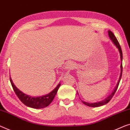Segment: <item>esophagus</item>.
Returning <instances> with one entry per match:
<instances>
[{
    "mask_svg": "<svg viewBox=\"0 0 130 130\" xmlns=\"http://www.w3.org/2000/svg\"><path fill=\"white\" fill-rule=\"evenodd\" d=\"M74 67L75 64L72 62H68L67 63V65H66V68H67V69H68V70L73 69Z\"/></svg>",
    "mask_w": 130,
    "mask_h": 130,
    "instance_id": "1",
    "label": "esophagus"
}]
</instances>
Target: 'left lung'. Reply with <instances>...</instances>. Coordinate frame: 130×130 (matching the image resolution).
Wrapping results in <instances>:
<instances>
[{
    "label": "left lung",
    "mask_w": 130,
    "mask_h": 130,
    "mask_svg": "<svg viewBox=\"0 0 130 130\" xmlns=\"http://www.w3.org/2000/svg\"><path fill=\"white\" fill-rule=\"evenodd\" d=\"M108 36H109V37L111 40L112 41V42H113L114 44H115V45L117 46V48L119 49V53L120 54V58L121 61H123V53H122V50H121V46L119 44V42L118 41V40H117V38L115 37V35L111 31H108ZM122 72H123V65H121V73H120V79L119 80V82L117 83V86L115 89V90H113V92L111 93V94H110L109 96H108L107 98L105 99L102 100V101H100V102H96V103H88V102H86L85 101H82V100H81L82 102L83 103L85 104V105L88 106H89V107H99V106H103L104 104H107V103L109 102L110 101V100L112 98H113L114 94H115V93L116 91L117 90V88H118V86H119V83L120 82V80H121V76H122Z\"/></svg>",
    "instance_id": "left-lung-1"
}]
</instances>
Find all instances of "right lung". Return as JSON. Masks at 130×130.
<instances>
[{"label":"right lung","instance_id":"add662e5","mask_svg":"<svg viewBox=\"0 0 130 130\" xmlns=\"http://www.w3.org/2000/svg\"><path fill=\"white\" fill-rule=\"evenodd\" d=\"M10 81L11 86L13 87L15 93L16 94L17 96L20 100V101L28 107L34 108H42L47 107L53 102L54 97L57 94V91L60 86L59 84L52 92L46 95L39 97H32L24 94L22 91L19 90L14 86V84L11 80V77H10Z\"/></svg>","mask_w":130,"mask_h":130}]
</instances>
